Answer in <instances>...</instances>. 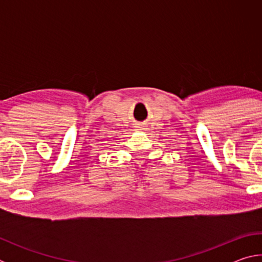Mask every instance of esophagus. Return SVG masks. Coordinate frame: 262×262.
<instances>
[{
    "label": "esophagus",
    "mask_w": 262,
    "mask_h": 262,
    "mask_svg": "<svg viewBox=\"0 0 262 262\" xmlns=\"http://www.w3.org/2000/svg\"><path fill=\"white\" fill-rule=\"evenodd\" d=\"M145 129H147V128H145V126H142V125L136 127V130H137V132H144Z\"/></svg>",
    "instance_id": "1"
}]
</instances>
